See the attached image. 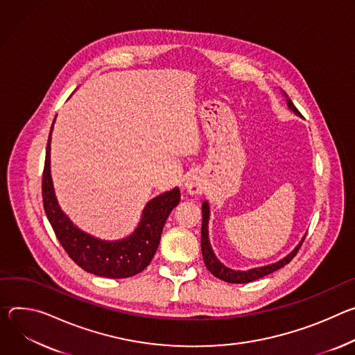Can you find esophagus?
<instances>
[{"label": "esophagus", "mask_w": 355, "mask_h": 355, "mask_svg": "<svg viewBox=\"0 0 355 355\" xmlns=\"http://www.w3.org/2000/svg\"><path fill=\"white\" fill-rule=\"evenodd\" d=\"M186 189L190 194H199L203 191V183L202 179L198 175H191L187 180H186Z\"/></svg>", "instance_id": "obj_1"}]
</instances>
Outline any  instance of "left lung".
Masks as SVG:
<instances>
[{"label":"left lung","instance_id":"1","mask_svg":"<svg viewBox=\"0 0 355 355\" xmlns=\"http://www.w3.org/2000/svg\"><path fill=\"white\" fill-rule=\"evenodd\" d=\"M288 101V105L289 108L296 112L297 115L302 116V114L299 112V110L295 107V104L292 103L291 98L286 100ZM202 210H203V221H202V254H203V259H205V263L207 266V269L214 275L216 278L221 279V281H225V282H230V284H248V282H252L255 279H259L262 277H265V275H269L275 270L281 269L282 266H285L286 263H289L295 255L297 254V251L300 250L304 239L302 240V243L286 257L284 258L282 261L277 262V263H272V265H266V266H261V268H254V269H250V270H232L227 266H224L213 254V250L210 247V243H209V232H207V223H209V203L205 202L202 205Z\"/></svg>","mask_w":355,"mask_h":355}]
</instances>
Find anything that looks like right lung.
<instances>
[{"label":"right lung","mask_w":355,"mask_h":355,"mask_svg":"<svg viewBox=\"0 0 355 355\" xmlns=\"http://www.w3.org/2000/svg\"><path fill=\"white\" fill-rule=\"evenodd\" d=\"M51 134L42 173V199L45 213L59 243L78 266L97 277L123 279L142 272L150 263L159 245L166 218L180 202L179 189L152 199L142 213L139 227L128 239L111 243L97 240L74 227L59 209L51 178Z\"/></svg>","instance_id":"right-lung-1"}]
</instances>
